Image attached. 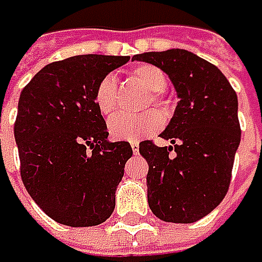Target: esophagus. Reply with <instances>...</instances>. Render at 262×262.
Masks as SVG:
<instances>
[{
	"label": "esophagus",
	"instance_id": "obj_1",
	"mask_svg": "<svg viewBox=\"0 0 262 262\" xmlns=\"http://www.w3.org/2000/svg\"><path fill=\"white\" fill-rule=\"evenodd\" d=\"M130 146H132V150H134V154H138V152H140V144H138L137 141H134V143L130 144Z\"/></svg>",
	"mask_w": 262,
	"mask_h": 262
}]
</instances>
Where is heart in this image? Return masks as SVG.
<instances>
[{
	"mask_svg": "<svg viewBox=\"0 0 262 262\" xmlns=\"http://www.w3.org/2000/svg\"><path fill=\"white\" fill-rule=\"evenodd\" d=\"M134 77L152 91V99L157 105H164L161 93L166 90V74L154 65H140L134 70ZM95 102L102 115H110L118 105V83L113 74L101 79L95 91ZM163 125V116L152 110L143 115L118 113L108 121V132L112 138L119 141H138L147 134H154Z\"/></svg>",
	"mask_w": 262,
	"mask_h": 262,
	"instance_id": "obj_1",
	"label": "heart"
}]
</instances>
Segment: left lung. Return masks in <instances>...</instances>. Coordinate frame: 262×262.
<instances>
[{
	"mask_svg": "<svg viewBox=\"0 0 262 262\" xmlns=\"http://www.w3.org/2000/svg\"><path fill=\"white\" fill-rule=\"evenodd\" d=\"M132 60L166 73L179 98L160 134L172 146L140 143L149 164V207L164 222L192 224L210 214L228 191L241 143L237 96L217 67L186 49L137 54Z\"/></svg>",
	"mask_w": 262,
	"mask_h": 262,
	"instance_id": "obj_1",
	"label": "left lung"
}]
</instances>
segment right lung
<instances>
[{"label":"right lung","instance_id":"add662e5","mask_svg":"<svg viewBox=\"0 0 262 262\" xmlns=\"http://www.w3.org/2000/svg\"><path fill=\"white\" fill-rule=\"evenodd\" d=\"M127 55H74L41 68L23 88L13 127L29 195L55 222L93 227L115 210L127 141H108L95 91Z\"/></svg>","mask_w":262,"mask_h":262}]
</instances>
